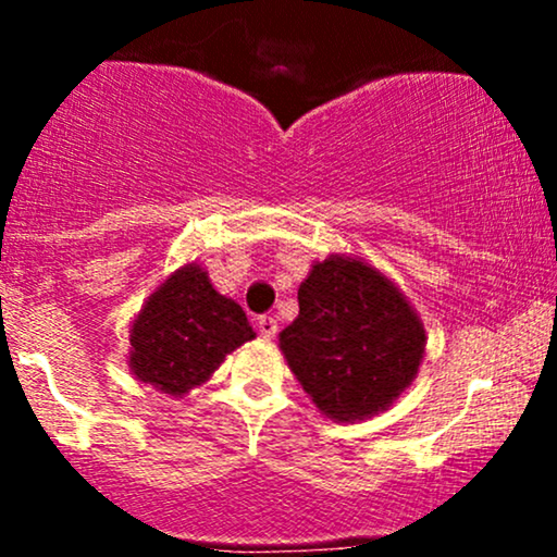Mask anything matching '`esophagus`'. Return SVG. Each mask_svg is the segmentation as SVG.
Segmentation results:
<instances>
[{
	"label": "esophagus",
	"instance_id": "esophagus-1",
	"mask_svg": "<svg viewBox=\"0 0 557 557\" xmlns=\"http://www.w3.org/2000/svg\"><path fill=\"white\" fill-rule=\"evenodd\" d=\"M257 327H259V332H261V335H264V337H274V335H277V319H274V317H259L257 319Z\"/></svg>",
	"mask_w": 557,
	"mask_h": 557
}]
</instances>
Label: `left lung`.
Instances as JSON below:
<instances>
[{
	"label": "left lung",
	"mask_w": 557,
	"mask_h": 557,
	"mask_svg": "<svg viewBox=\"0 0 557 557\" xmlns=\"http://www.w3.org/2000/svg\"><path fill=\"white\" fill-rule=\"evenodd\" d=\"M298 309L280 348L330 419L374 417L417 376L424 327L398 287L363 261L314 264L298 287Z\"/></svg>",
	"instance_id": "obj_1"
}]
</instances>
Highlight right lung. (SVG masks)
<instances>
[{"instance_id":"right-lung-1","label":"right lung","mask_w":557,"mask_h":557,"mask_svg":"<svg viewBox=\"0 0 557 557\" xmlns=\"http://www.w3.org/2000/svg\"><path fill=\"white\" fill-rule=\"evenodd\" d=\"M253 330L235 300L222 298L196 264L183 267L146 300L131 330V369L170 395L188 393Z\"/></svg>"}]
</instances>
